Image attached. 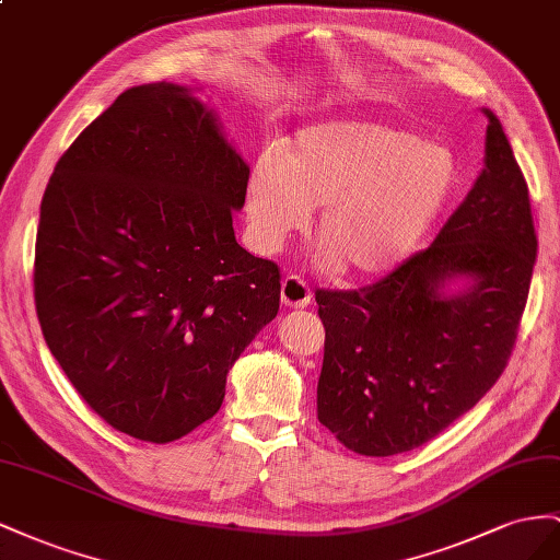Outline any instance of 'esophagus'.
<instances>
[{"instance_id":"esophagus-1","label":"esophagus","mask_w":560,"mask_h":560,"mask_svg":"<svg viewBox=\"0 0 560 560\" xmlns=\"http://www.w3.org/2000/svg\"><path fill=\"white\" fill-rule=\"evenodd\" d=\"M281 302L285 307L293 310H305L312 302V291L305 279H300L298 275H289L281 281Z\"/></svg>"}]
</instances>
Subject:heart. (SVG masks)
I'll return each instance as SVG.
<instances>
[{"instance_id": "obj_1", "label": "heart", "mask_w": 560, "mask_h": 560, "mask_svg": "<svg viewBox=\"0 0 560 560\" xmlns=\"http://www.w3.org/2000/svg\"><path fill=\"white\" fill-rule=\"evenodd\" d=\"M455 154L436 142L365 119L302 129L291 148L255 162L246 183L253 244L277 253L324 206L322 265L373 279L404 262L453 197Z\"/></svg>"}]
</instances>
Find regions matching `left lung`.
<instances>
[{
	"label": "left lung",
	"instance_id": "left-lung-1",
	"mask_svg": "<svg viewBox=\"0 0 560 560\" xmlns=\"http://www.w3.org/2000/svg\"><path fill=\"white\" fill-rule=\"evenodd\" d=\"M486 168L434 244L357 291H316L326 328L318 422L389 457L439 436L504 373L528 302L537 234L528 183L490 109ZM457 276L472 279L448 296Z\"/></svg>",
	"mask_w": 560,
	"mask_h": 560
}]
</instances>
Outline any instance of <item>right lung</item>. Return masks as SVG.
<instances>
[{
	"instance_id": "right-lung-1",
	"label": "right lung",
	"mask_w": 560,
	"mask_h": 560,
	"mask_svg": "<svg viewBox=\"0 0 560 560\" xmlns=\"http://www.w3.org/2000/svg\"><path fill=\"white\" fill-rule=\"evenodd\" d=\"M248 166L189 91H124L58 159L35 248L44 340L93 412L168 443L211 420L279 312L277 262L236 244Z\"/></svg>"
}]
</instances>
